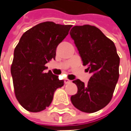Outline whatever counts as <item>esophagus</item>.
Here are the masks:
<instances>
[{
  "label": "esophagus",
  "mask_w": 131,
  "mask_h": 131,
  "mask_svg": "<svg viewBox=\"0 0 131 131\" xmlns=\"http://www.w3.org/2000/svg\"><path fill=\"white\" fill-rule=\"evenodd\" d=\"M71 82H72V81L69 80L68 79H66L65 80H64V83H65V84H70Z\"/></svg>",
  "instance_id": "obj_1"
}]
</instances>
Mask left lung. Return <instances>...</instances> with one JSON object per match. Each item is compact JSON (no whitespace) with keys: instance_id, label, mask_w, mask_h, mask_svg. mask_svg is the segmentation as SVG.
<instances>
[{"instance_id":"1","label":"left lung","mask_w":131,"mask_h":131,"mask_svg":"<svg viewBox=\"0 0 131 131\" xmlns=\"http://www.w3.org/2000/svg\"><path fill=\"white\" fill-rule=\"evenodd\" d=\"M86 71L92 76L87 84L73 81L77 92L71 97L73 105L84 113H95L112 99L119 78L120 57L113 41L94 26H75L69 32Z\"/></svg>"}]
</instances>
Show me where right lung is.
Segmentation results:
<instances>
[{
	"label": "right lung",
	"instance_id": "1",
	"mask_svg": "<svg viewBox=\"0 0 131 131\" xmlns=\"http://www.w3.org/2000/svg\"><path fill=\"white\" fill-rule=\"evenodd\" d=\"M71 27L52 21L39 24L25 32L14 49L10 72L15 95L29 112L45 110L51 103L56 90L64 85L57 75L44 70L47 62L55 59L57 47Z\"/></svg>",
	"mask_w": 131,
	"mask_h": 131
}]
</instances>
